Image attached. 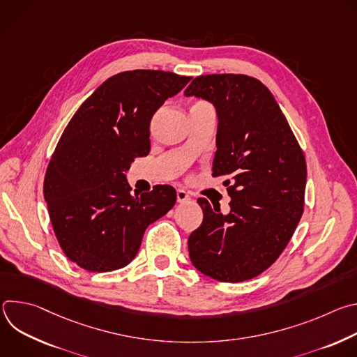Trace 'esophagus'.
Listing matches in <instances>:
<instances>
[{
	"label": "esophagus",
	"mask_w": 357,
	"mask_h": 357,
	"mask_svg": "<svg viewBox=\"0 0 357 357\" xmlns=\"http://www.w3.org/2000/svg\"><path fill=\"white\" fill-rule=\"evenodd\" d=\"M189 199H190V196L188 195V192H185L183 189H178L176 190V200H178V203H183V202H186Z\"/></svg>",
	"instance_id": "34e87169"
}]
</instances>
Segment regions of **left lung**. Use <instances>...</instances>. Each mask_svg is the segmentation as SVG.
Wrapping results in <instances>:
<instances>
[{
	"label": "left lung",
	"instance_id": "left-lung-1",
	"mask_svg": "<svg viewBox=\"0 0 357 357\" xmlns=\"http://www.w3.org/2000/svg\"><path fill=\"white\" fill-rule=\"evenodd\" d=\"M185 96L208 100L218 114L213 176L231 197L220 213L205 197L202 225L188 240L192 264L222 282L266 271L287 247L303 213L307 162L271 91L245 75L197 76Z\"/></svg>",
	"mask_w": 357,
	"mask_h": 357
}]
</instances>
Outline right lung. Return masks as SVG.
<instances>
[{
    "label": "right lung",
    "instance_id": "add662e5",
    "mask_svg": "<svg viewBox=\"0 0 357 357\" xmlns=\"http://www.w3.org/2000/svg\"><path fill=\"white\" fill-rule=\"evenodd\" d=\"M189 80L164 70L121 72L100 84L65 128L43 196L63 252L80 268L126 267L145 229L174 208L172 186L131 195L124 172L134 158L148 155L152 116Z\"/></svg>",
    "mask_w": 357,
    "mask_h": 357
}]
</instances>
